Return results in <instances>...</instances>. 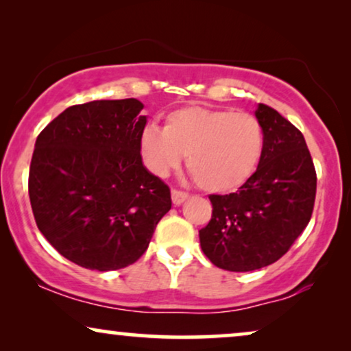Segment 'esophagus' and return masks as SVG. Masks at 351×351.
<instances>
[{
    "label": "esophagus",
    "mask_w": 351,
    "mask_h": 351,
    "mask_svg": "<svg viewBox=\"0 0 351 351\" xmlns=\"http://www.w3.org/2000/svg\"><path fill=\"white\" fill-rule=\"evenodd\" d=\"M171 196H172V203L176 206H180L185 199H189V193H185V191H180V190H172Z\"/></svg>",
    "instance_id": "1"
}]
</instances>
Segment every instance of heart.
<instances>
[{
  "label": "heart",
  "mask_w": 351,
  "mask_h": 351,
  "mask_svg": "<svg viewBox=\"0 0 351 351\" xmlns=\"http://www.w3.org/2000/svg\"><path fill=\"white\" fill-rule=\"evenodd\" d=\"M142 160L156 176L179 166L182 155L196 184L227 193L254 174L262 156L263 132L251 113L186 107L167 114L165 129L147 124L138 138Z\"/></svg>",
  "instance_id": "b5f03b06"
}]
</instances>
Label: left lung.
<instances>
[{"instance_id":"left-lung-1","label":"left lung","mask_w":351,"mask_h":351,"mask_svg":"<svg viewBox=\"0 0 351 351\" xmlns=\"http://www.w3.org/2000/svg\"><path fill=\"white\" fill-rule=\"evenodd\" d=\"M256 118L263 132L257 171L237 193L209 196L213 217L199 230L206 257L228 271L271 265L313 213L316 172L302 132L268 105H257Z\"/></svg>"}]
</instances>
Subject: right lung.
I'll list each match as a JSON object with an SVG mask.
<instances>
[{"label":"right lung","instance_id":"obj_1","mask_svg":"<svg viewBox=\"0 0 351 351\" xmlns=\"http://www.w3.org/2000/svg\"><path fill=\"white\" fill-rule=\"evenodd\" d=\"M142 108L137 99L73 105L36 138L28 174L33 215L43 237L76 265H131L171 209L169 186L142 162Z\"/></svg>","mask_w":351,"mask_h":351}]
</instances>
